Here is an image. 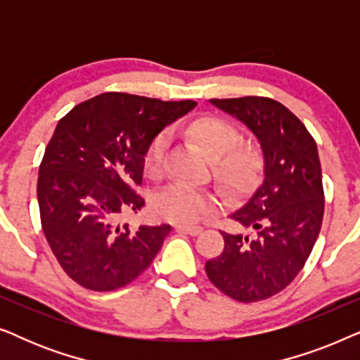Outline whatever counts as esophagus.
<instances>
[{"mask_svg": "<svg viewBox=\"0 0 360 360\" xmlns=\"http://www.w3.org/2000/svg\"><path fill=\"white\" fill-rule=\"evenodd\" d=\"M175 229H176V231H181V233L190 234V236H196V234L201 233L200 226H185V224H179V226H175Z\"/></svg>", "mask_w": 360, "mask_h": 360, "instance_id": "esophagus-1", "label": "esophagus"}]
</instances>
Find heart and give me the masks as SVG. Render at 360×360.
Masks as SVG:
<instances>
[{
  "mask_svg": "<svg viewBox=\"0 0 360 360\" xmlns=\"http://www.w3.org/2000/svg\"><path fill=\"white\" fill-rule=\"evenodd\" d=\"M188 134L213 160L214 176L226 188L245 191L259 184L265 167L262 150L250 142H239V131L231 122L218 116H201L190 122ZM167 144L169 134L159 132L147 146L144 165L149 174L155 175L162 170ZM214 208L216 201L208 191L185 181L165 186L154 198L155 213L175 223H196Z\"/></svg>",
  "mask_w": 360,
  "mask_h": 360,
  "instance_id": "1",
  "label": "heart"
}]
</instances>
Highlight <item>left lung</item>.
Wrapping results in <instances>:
<instances>
[{
    "label": "left lung",
    "instance_id": "obj_1",
    "mask_svg": "<svg viewBox=\"0 0 360 360\" xmlns=\"http://www.w3.org/2000/svg\"><path fill=\"white\" fill-rule=\"evenodd\" d=\"M210 103L252 131L265 167L262 185L231 214L249 234L221 233L224 249L206 262V275L236 302H260L292 283L318 239L324 213L318 147L303 122L272 98Z\"/></svg>",
    "mask_w": 360,
    "mask_h": 360
}]
</instances>
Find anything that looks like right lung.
Here are the masks:
<instances>
[{
    "label": "right lung",
    "instance_id": "obj_1",
    "mask_svg": "<svg viewBox=\"0 0 360 360\" xmlns=\"http://www.w3.org/2000/svg\"><path fill=\"white\" fill-rule=\"evenodd\" d=\"M196 106L195 101L110 91L77 105L58 121L39 167L41 223L53 255L78 285L111 292L152 264L170 224L117 223L144 198V154L150 141Z\"/></svg>",
    "mask_w": 360,
    "mask_h": 360
}]
</instances>
